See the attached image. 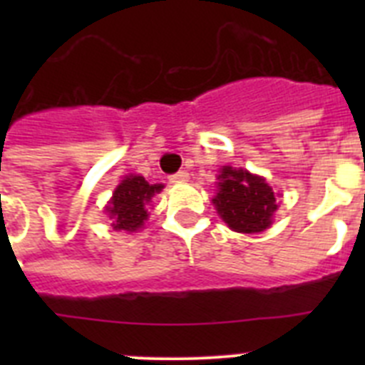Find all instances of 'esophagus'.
Wrapping results in <instances>:
<instances>
[{"label": "esophagus", "mask_w": 365, "mask_h": 365, "mask_svg": "<svg viewBox=\"0 0 365 365\" xmlns=\"http://www.w3.org/2000/svg\"><path fill=\"white\" fill-rule=\"evenodd\" d=\"M170 180H172V182H186V180H188V172H186V170H180V172L170 175Z\"/></svg>", "instance_id": "obj_1"}]
</instances>
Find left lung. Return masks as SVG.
Returning a JSON list of instances; mask_svg holds the SVG:
<instances>
[{
	"instance_id": "obj_1",
	"label": "left lung",
	"mask_w": 365,
	"mask_h": 365,
	"mask_svg": "<svg viewBox=\"0 0 365 365\" xmlns=\"http://www.w3.org/2000/svg\"><path fill=\"white\" fill-rule=\"evenodd\" d=\"M217 179L214 205L232 230L254 234L270 227L278 205L265 179L230 166L222 168Z\"/></svg>"
}]
</instances>
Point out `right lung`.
<instances>
[{
    "label": "right lung",
    "mask_w": 365,
    "mask_h": 365,
    "mask_svg": "<svg viewBox=\"0 0 365 365\" xmlns=\"http://www.w3.org/2000/svg\"><path fill=\"white\" fill-rule=\"evenodd\" d=\"M163 190V185H150L144 177L130 175L122 180L113 193L111 205L108 206L109 217L115 230L135 232L148 219L146 205L155 193Z\"/></svg>",
    "instance_id": "right-lung-1"
}]
</instances>
